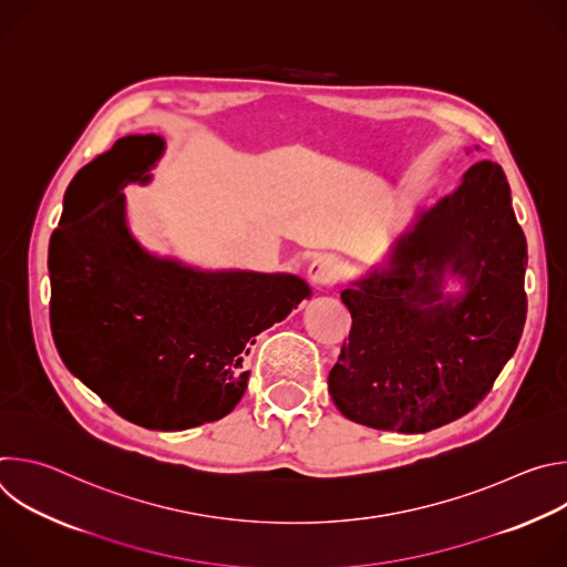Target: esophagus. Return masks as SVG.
I'll list each match as a JSON object with an SVG mask.
<instances>
[{"label": "esophagus", "mask_w": 567, "mask_h": 567, "mask_svg": "<svg viewBox=\"0 0 567 567\" xmlns=\"http://www.w3.org/2000/svg\"><path fill=\"white\" fill-rule=\"evenodd\" d=\"M307 276L313 287H332L341 278V262L332 254H322L313 258Z\"/></svg>", "instance_id": "obj_1"}]
</instances>
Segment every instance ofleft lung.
I'll list each match as a JSON object with an SVG mask.
<instances>
[{"label": "left lung", "instance_id": "left-lung-1", "mask_svg": "<svg viewBox=\"0 0 567 567\" xmlns=\"http://www.w3.org/2000/svg\"><path fill=\"white\" fill-rule=\"evenodd\" d=\"M525 267L507 177L477 161L396 237L383 269L341 291L352 330L328 379L337 409L396 433H429L473 411L518 348ZM446 272L463 278L464 295L443 296Z\"/></svg>", "mask_w": 567, "mask_h": 567}]
</instances>
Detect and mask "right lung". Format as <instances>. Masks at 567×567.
I'll return each mask as SVG.
<instances>
[{
  "mask_svg": "<svg viewBox=\"0 0 567 567\" xmlns=\"http://www.w3.org/2000/svg\"><path fill=\"white\" fill-rule=\"evenodd\" d=\"M164 138L125 136L78 175H107L92 215L64 213L49 241L51 332L60 359L123 420L184 431L228 415L247 390L256 337L309 285L289 274L199 271L147 254L125 219V188L150 182Z\"/></svg>",
  "mask_w": 567,
  "mask_h": 567,
  "instance_id": "1",
  "label": "right lung"
}]
</instances>
